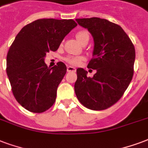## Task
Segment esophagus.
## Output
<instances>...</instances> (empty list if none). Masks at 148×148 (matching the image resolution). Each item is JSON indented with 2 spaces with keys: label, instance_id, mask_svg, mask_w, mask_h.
I'll return each instance as SVG.
<instances>
[{
  "label": "esophagus",
  "instance_id": "obj_1",
  "mask_svg": "<svg viewBox=\"0 0 148 148\" xmlns=\"http://www.w3.org/2000/svg\"><path fill=\"white\" fill-rule=\"evenodd\" d=\"M76 69L75 68L73 67V66H68L67 67V72L68 73H70V72H75Z\"/></svg>",
  "mask_w": 148,
  "mask_h": 148
}]
</instances>
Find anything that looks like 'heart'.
I'll list each match as a JSON object with an SVG mask.
<instances>
[{
	"mask_svg": "<svg viewBox=\"0 0 148 148\" xmlns=\"http://www.w3.org/2000/svg\"><path fill=\"white\" fill-rule=\"evenodd\" d=\"M75 37L78 40L81 44L83 43L85 40H87L90 38L89 33L86 30H80L76 33ZM65 61L72 65H80L83 61V58L81 57H76V56H69L65 58Z\"/></svg>",
	"mask_w": 148,
	"mask_h": 148,
	"instance_id": "b5f03b06",
	"label": "heart"
}]
</instances>
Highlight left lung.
I'll return each mask as SVG.
<instances>
[{
	"label": "left lung",
	"instance_id": "obj_1",
	"mask_svg": "<svg viewBox=\"0 0 148 148\" xmlns=\"http://www.w3.org/2000/svg\"><path fill=\"white\" fill-rule=\"evenodd\" d=\"M75 21L94 38L93 58L87 67L97 70L90 78L86 70L77 69L75 95L89 109H107L120 99L132 80L135 48L123 28L115 23L96 17Z\"/></svg>",
	"mask_w": 148,
	"mask_h": 148
}]
</instances>
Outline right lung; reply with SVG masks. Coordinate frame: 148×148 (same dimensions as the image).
Returning a JSON list of instances; mask_svg holds the SVG:
<instances>
[{"label":"right lung","instance_id":"1","mask_svg":"<svg viewBox=\"0 0 148 148\" xmlns=\"http://www.w3.org/2000/svg\"><path fill=\"white\" fill-rule=\"evenodd\" d=\"M76 25L73 19H37L15 36L7 54L6 72L15 99L28 111L41 113L54 104L67 68L62 62L47 67L44 58L57 51Z\"/></svg>","mask_w":148,"mask_h":148}]
</instances>
